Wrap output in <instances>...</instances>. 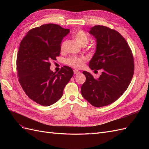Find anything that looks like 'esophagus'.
I'll return each mask as SVG.
<instances>
[{
  "label": "esophagus",
  "instance_id": "esophagus-1",
  "mask_svg": "<svg viewBox=\"0 0 149 149\" xmlns=\"http://www.w3.org/2000/svg\"><path fill=\"white\" fill-rule=\"evenodd\" d=\"M79 73H80V71H78L77 70H74V74H78Z\"/></svg>",
  "mask_w": 149,
  "mask_h": 149
}]
</instances>
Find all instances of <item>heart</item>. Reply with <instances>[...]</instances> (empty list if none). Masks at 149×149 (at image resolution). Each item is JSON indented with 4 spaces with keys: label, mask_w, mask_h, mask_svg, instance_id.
<instances>
[{
    "label": "heart",
    "mask_w": 149,
    "mask_h": 149,
    "mask_svg": "<svg viewBox=\"0 0 149 149\" xmlns=\"http://www.w3.org/2000/svg\"><path fill=\"white\" fill-rule=\"evenodd\" d=\"M74 37L79 45L81 46H84L86 45L89 42V37L87 33L84 31L82 30H79L76 31L74 35ZM65 42H63L61 43L60 49L63 51L65 48ZM85 59L83 57H78V56H70V58H67L66 60V63L71 66L79 68H81L84 65Z\"/></svg>",
    "instance_id": "1"
}]
</instances>
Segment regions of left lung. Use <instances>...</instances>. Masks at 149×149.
Returning a JSON list of instances; mask_svg holds the SVG:
<instances>
[{"label":"left lung","mask_w":149,"mask_h":149,"mask_svg":"<svg viewBox=\"0 0 149 149\" xmlns=\"http://www.w3.org/2000/svg\"><path fill=\"white\" fill-rule=\"evenodd\" d=\"M96 40V49L89 66L102 70L94 78L83 71L86 81L81 88L83 97L94 107L110 104L127 89L134 71V58L128 43L118 31L105 26L96 25L89 31Z\"/></svg>","instance_id":"8db88e82"}]
</instances>
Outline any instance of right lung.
Segmentation results:
<instances>
[{"label": "right lung", "mask_w": 149, "mask_h": 149, "mask_svg": "<svg viewBox=\"0 0 149 149\" xmlns=\"http://www.w3.org/2000/svg\"><path fill=\"white\" fill-rule=\"evenodd\" d=\"M70 29L48 24L31 29L22 40L17 57L19 81L30 99L40 105L53 104L62 97L73 76L64 66L58 73L50 70L51 60L60 54L61 41Z\"/></svg>", "instance_id": "right-lung-1"}]
</instances>
